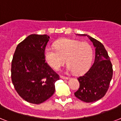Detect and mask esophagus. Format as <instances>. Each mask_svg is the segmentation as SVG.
<instances>
[{
  "mask_svg": "<svg viewBox=\"0 0 121 121\" xmlns=\"http://www.w3.org/2000/svg\"><path fill=\"white\" fill-rule=\"evenodd\" d=\"M60 77L61 79H69V78H68V77H65V76H61H61H60Z\"/></svg>",
  "mask_w": 121,
  "mask_h": 121,
  "instance_id": "34e87169",
  "label": "esophagus"
}]
</instances>
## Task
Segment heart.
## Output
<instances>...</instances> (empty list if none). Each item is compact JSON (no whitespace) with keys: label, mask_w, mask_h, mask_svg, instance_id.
<instances>
[{"label":"heart","mask_w":121,"mask_h":121,"mask_svg":"<svg viewBox=\"0 0 121 121\" xmlns=\"http://www.w3.org/2000/svg\"><path fill=\"white\" fill-rule=\"evenodd\" d=\"M54 46L55 50L51 47L45 49V58L56 71L65 65L66 60L68 69L78 74L86 71L92 63L93 50L88 42L64 39L56 42Z\"/></svg>","instance_id":"heart-1"}]
</instances>
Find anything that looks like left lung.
Returning <instances> with one entry per match:
<instances>
[{
	"label": "left lung",
	"instance_id": "8db88e82",
	"mask_svg": "<svg viewBox=\"0 0 121 121\" xmlns=\"http://www.w3.org/2000/svg\"><path fill=\"white\" fill-rule=\"evenodd\" d=\"M88 37L95 47V60L89 70L78 78L79 88L74 95L84 102L91 103L100 100L106 94L112 79L113 70L104 45L89 35Z\"/></svg>",
	"mask_w": 121,
	"mask_h": 121
}]
</instances>
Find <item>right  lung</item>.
Here are the masks:
<instances>
[{"label": "right lung", "mask_w": 121, "mask_h": 121, "mask_svg": "<svg viewBox=\"0 0 121 121\" xmlns=\"http://www.w3.org/2000/svg\"><path fill=\"white\" fill-rule=\"evenodd\" d=\"M50 37L31 34L15 50L11 67V78L15 90L29 103L40 104L51 97L60 76L45 61V47Z\"/></svg>", "instance_id": "obj_1"}]
</instances>
